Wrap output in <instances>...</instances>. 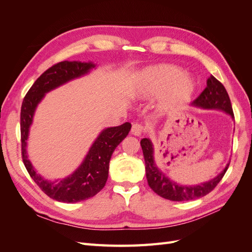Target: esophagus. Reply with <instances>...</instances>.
Masks as SVG:
<instances>
[{"mask_svg":"<svg viewBox=\"0 0 252 252\" xmlns=\"http://www.w3.org/2000/svg\"><path fill=\"white\" fill-rule=\"evenodd\" d=\"M145 130H146V128H145L144 125L139 124V123H134L131 128V133L134 135H141L142 133L145 132Z\"/></svg>","mask_w":252,"mask_h":252,"instance_id":"34e87169","label":"esophagus"}]
</instances>
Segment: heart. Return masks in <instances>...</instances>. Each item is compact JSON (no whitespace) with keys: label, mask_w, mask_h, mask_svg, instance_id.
Masks as SVG:
<instances>
[{"label":"heart","mask_w":252,"mask_h":252,"mask_svg":"<svg viewBox=\"0 0 252 252\" xmlns=\"http://www.w3.org/2000/svg\"><path fill=\"white\" fill-rule=\"evenodd\" d=\"M167 90H169V102L184 101L192 94L194 84L186 77L183 69L175 65H158L144 72L140 87L143 96H156Z\"/></svg>","instance_id":"1"}]
</instances>
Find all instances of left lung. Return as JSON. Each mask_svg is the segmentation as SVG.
Here are the masks:
<instances>
[{"label": "left lung", "instance_id": "1", "mask_svg": "<svg viewBox=\"0 0 252 252\" xmlns=\"http://www.w3.org/2000/svg\"><path fill=\"white\" fill-rule=\"evenodd\" d=\"M192 104L202 108L223 110L229 113L233 118L232 106L227 90L223 84L213 75H210L207 80V86ZM141 146L145 158V166H146L145 169H146V178L149 187L159 196L174 202L191 201L208 194L217 187L229 167V164H228L222 173L219 174L217 178L206 182L202 185L189 187L181 186L166 178L165 174L158 169L154 161V148H152L151 142L148 139H143L141 141Z\"/></svg>", "mask_w": 252, "mask_h": 252}]
</instances>
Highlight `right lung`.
<instances>
[{
    "label": "right lung",
    "instance_id": "obj_1",
    "mask_svg": "<svg viewBox=\"0 0 252 252\" xmlns=\"http://www.w3.org/2000/svg\"><path fill=\"white\" fill-rule=\"evenodd\" d=\"M94 65L91 63L64 62L57 63L44 71L26 94L21 107V143L22 159L26 169L35 184L51 199L63 203H77L94 196L104 188L108 179L109 162L112 152L123 141L131 129V124L105 129L91 146L85 161L70 177L58 183L44 180L37 175L27 158L26 141L29 126L36 105L41 102L45 94L74 78L87 73Z\"/></svg>",
    "mask_w": 252,
    "mask_h": 252
}]
</instances>
